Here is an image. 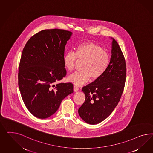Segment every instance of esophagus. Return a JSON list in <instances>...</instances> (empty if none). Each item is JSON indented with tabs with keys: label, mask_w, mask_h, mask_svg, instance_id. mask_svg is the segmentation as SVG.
I'll use <instances>...</instances> for the list:
<instances>
[{
	"label": "esophagus",
	"mask_w": 153,
	"mask_h": 153,
	"mask_svg": "<svg viewBox=\"0 0 153 153\" xmlns=\"http://www.w3.org/2000/svg\"><path fill=\"white\" fill-rule=\"evenodd\" d=\"M79 87H78L77 86H76V85H74V92L78 91H79Z\"/></svg>",
	"instance_id": "1"
}]
</instances>
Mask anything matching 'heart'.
I'll list each match as a JSON object with an SVG mask.
<instances>
[{"mask_svg": "<svg viewBox=\"0 0 153 153\" xmlns=\"http://www.w3.org/2000/svg\"><path fill=\"white\" fill-rule=\"evenodd\" d=\"M77 58L83 61L82 70L70 75L68 80L78 86L87 82L90 78L93 80L100 78L109 64V56L107 51L91 42L79 44L76 53L69 51L66 53L63 58L65 68L72 71Z\"/></svg>", "mask_w": 153, "mask_h": 153, "instance_id": "heart-1", "label": "heart"}]
</instances>
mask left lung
I'll return each instance as SVG.
<instances>
[{
	"mask_svg": "<svg viewBox=\"0 0 153 153\" xmlns=\"http://www.w3.org/2000/svg\"><path fill=\"white\" fill-rule=\"evenodd\" d=\"M111 39V57L107 70L100 78L82 89L86 98L78 112L82 120L90 125L97 124L109 117L118 105L125 87V57L117 42Z\"/></svg>",
	"mask_w": 153,
	"mask_h": 153,
	"instance_id": "left-lung-1",
	"label": "left lung"
}]
</instances>
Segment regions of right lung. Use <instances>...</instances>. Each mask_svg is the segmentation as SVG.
Returning <instances> with one entry per match:
<instances>
[{
  "instance_id": "obj_1",
  "label": "right lung",
  "mask_w": 153,
  "mask_h": 153,
  "mask_svg": "<svg viewBox=\"0 0 153 153\" xmlns=\"http://www.w3.org/2000/svg\"><path fill=\"white\" fill-rule=\"evenodd\" d=\"M72 35L60 29L42 30L23 48L19 65V89L25 106L38 118L54 114L63 99L74 92L72 83L55 85L66 75L65 48Z\"/></svg>"
}]
</instances>
